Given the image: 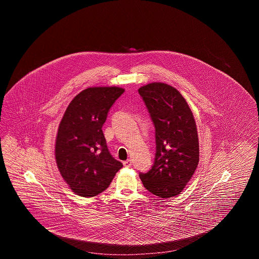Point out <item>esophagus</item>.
Masks as SVG:
<instances>
[{"label":"esophagus","mask_w":259,"mask_h":259,"mask_svg":"<svg viewBox=\"0 0 259 259\" xmlns=\"http://www.w3.org/2000/svg\"><path fill=\"white\" fill-rule=\"evenodd\" d=\"M124 167H127V168H130L131 166H132V161L130 160V159H128V160L124 161L123 162Z\"/></svg>","instance_id":"34e87169"}]
</instances>
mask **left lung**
<instances>
[{"instance_id":"8db88e82","label":"left lung","mask_w":259,"mask_h":259,"mask_svg":"<svg viewBox=\"0 0 259 259\" xmlns=\"http://www.w3.org/2000/svg\"><path fill=\"white\" fill-rule=\"evenodd\" d=\"M155 127L156 152L148 172H140L152 194L170 198L180 194L195 172L199 142L194 116L183 95L162 82L139 88Z\"/></svg>"}]
</instances>
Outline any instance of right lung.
Here are the masks:
<instances>
[{
  "instance_id": "1",
  "label": "right lung",
  "mask_w": 259,
  "mask_h": 259,
  "mask_svg": "<svg viewBox=\"0 0 259 259\" xmlns=\"http://www.w3.org/2000/svg\"><path fill=\"white\" fill-rule=\"evenodd\" d=\"M120 87H89L65 111L55 143V158L64 181L77 195L96 196L111 185L122 163L111 156L102 127Z\"/></svg>"
}]
</instances>
